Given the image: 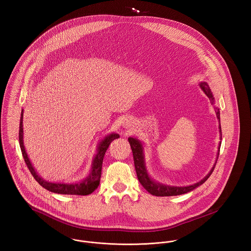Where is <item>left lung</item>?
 Segmentation results:
<instances>
[{
  "label": "left lung",
  "instance_id": "left-lung-1",
  "mask_svg": "<svg viewBox=\"0 0 251 251\" xmlns=\"http://www.w3.org/2000/svg\"><path fill=\"white\" fill-rule=\"evenodd\" d=\"M200 87L204 91V93L208 96L211 102L214 103V97L212 95V92H211L210 87L208 86V84L205 83V82L200 83ZM215 112H216L217 119L220 122L219 109L215 107ZM219 129H220V132H221V126H219ZM128 142L130 144V147H131V150H132L134 166H135L137 178L139 179L140 183L143 185L144 188L154 196H175V195H180V194H184L186 192H189V191L193 190L194 188H196L197 186L204 183L207 179H209V177L212 175V173L215 169V165L213 167V169L211 170V172L204 179H201L199 182L194 183L192 185H188V186H169V185H165V184H160V183H157V182L153 181L152 179L149 177V175L147 173V170L145 168L142 144L140 143V141H138L137 139L132 138V137L128 138ZM217 154H219V148H218V153Z\"/></svg>",
  "mask_w": 251,
  "mask_h": 251
}]
</instances>
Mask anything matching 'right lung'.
I'll list each match as a JSON object with an SVG mask.
<instances>
[{"instance_id": "right-lung-1", "label": "right lung", "mask_w": 251, "mask_h": 251, "mask_svg": "<svg viewBox=\"0 0 251 251\" xmlns=\"http://www.w3.org/2000/svg\"><path fill=\"white\" fill-rule=\"evenodd\" d=\"M22 121H23V110L21 112L20 125H19V144H20L21 151H22V154H23V157H24L27 167L29 168L33 177L36 179V181L42 187H44L45 189H47L51 192H55V193H59V194H70V195H88V194H91L92 192H94L95 189L98 188V186L100 184V177H101V169H102V162H103L104 154L107 151L110 143L114 139H117L120 137L119 134L112 133V134L106 136L104 138V140H102L100 142V147H99V151H98V153L94 159V162H93L92 171H91L90 175L88 176V178H86L83 181L77 182V183H57V182L53 183V182H49V181H46V180L41 179L39 177V175H37L33 165L31 164V161L27 155V152L25 151V147L23 144Z\"/></svg>"}]
</instances>
